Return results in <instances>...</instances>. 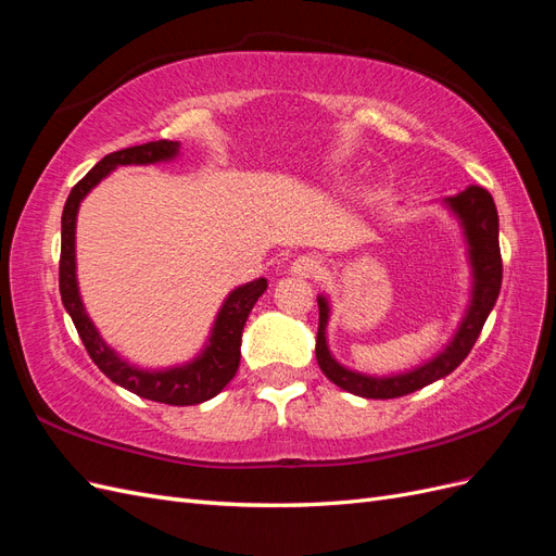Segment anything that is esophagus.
I'll return each instance as SVG.
<instances>
[{
  "instance_id": "34e87169",
  "label": "esophagus",
  "mask_w": 556,
  "mask_h": 556,
  "mask_svg": "<svg viewBox=\"0 0 556 556\" xmlns=\"http://www.w3.org/2000/svg\"><path fill=\"white\" fill-rule=\"evenodd\" d=\"M290 271H292L294 276H299V278H315V276L319 274V262H317L315 257H311V255H299V257L292 262Z\"/></svg>"
}]
</instances>
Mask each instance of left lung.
<instances>
[{
	"label": "left lung",
	"mask_w": 556,
	"mask_h": 556,
	"mask_svg": "<svg viewBox=\"0 0 556 556\" xmlns=\"http://www.w3.org/2000/svg\"><path fill=\"white\" fill-rule=\"evenodd\" d=\"M443 204L450 213L457 217L466 248H468V264L473 285H470V301L468 308L462 317V323L454 331L452 341L439 352L433 359L415 366L413 371L396 374V376H366L359 371L336 362L327 345V325H329V301L325 294L317 296L319 306V325H317V339H315V357L323 374L339 384L341 390L357 394L364 399H396L406 396L410 392L422 390V387L450 376L457 368L470 348L476 345L478 336L484 327V319L490 317L498 292H501V278H503V264H501V248H498V213L494 206L492 194L478 185H470L457 197L443 199Z\"/></svg>",
	"instance_id": "8db88e82"
}]
</instances>
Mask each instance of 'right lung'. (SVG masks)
Returning <instances> with one entry per match:
<instances>
[{
  "mask_svg": "<svg viewBox=\"0 0 556 556\" xmlns=\"http://www.w3.org/2000/svg\"><path fill=\"white\" fill-rule=\"evenodd\" d=\"M178 141H150L143 146H131L125 150H115L102 162H97L92 169L80 178L66 199L62 211V250H60V294L66 313L72 315L76 331L86 345L88 355L99 366L106 378L115 384L125 387L137 396L148 401L169 403V406H197L220 394L227 382L237 376L241 364V336L245 319L257 304V299L266 292V278L250 280L231 290L225 299L223 308L217 311L211 336L199 355L180 366L169 368H139L125 362L117 352L99 336L94 323L90 319L76 280V215L80 201L88 197L113 169L127 164H157L178 157Z\"/></svg>",
  "mask_w": 556,
  "mask_h": 556,
  "instance_id": "obj_1",
  "label": "right lung"
}]
</instances>
